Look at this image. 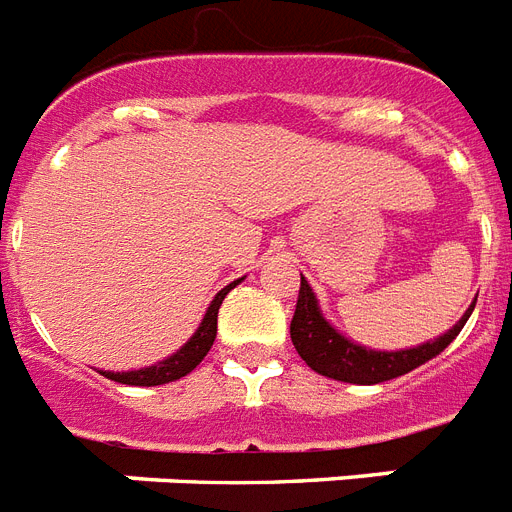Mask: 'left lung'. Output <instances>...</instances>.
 <instances>
[{
    "instance_id": "left-lung-1",
    "label": "left lung",
    "mask_w": 512,
    "mask_h": 512,
    "mask_svg": "<svg viewBox=\"0 0 512 512\" xmlns=\"http://www.w3.org/2000/svg\"><path fill=\"white\" fill-rule=\"evenodd\" d=\"M473 306H476V301L465 309L457 325H452L447 333L433 338V341H425L420 346H412V349L375 351L338 333L325 320L312 285L301 277L296 314H293V322H290V341L296 346L298 357L304 359L314 372H320L325 378L343 380V383L372 386V383L399 378L404 372L415 370V367L425 365L436 354H441L460 335L468 317L473 314Z\"/></svg>"
}]
</instances>
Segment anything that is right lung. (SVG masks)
Wrapping results in <instances>:
<instances>
[{
    "label": "right lung",
    "instance_id": "right-lung-1",
    "mask_svg": "<svg viewBox=\"0 0 512 512\" xmlns=\"http://www.w3.org/2000/svg\"><path fill=\"white\" fill-rule=\"evenodd\" d=\"M243 280V277H240ZM240 280L230 282L227 288H222L214 296V301L208 304L203 320H200L198 330L190 335V341L185 346H179L171 357L161 359L150 367H140V370H126V372H110L100 370V375H105L108 380H116V383H126V386H163V383H171V380L185 378L187 372H192L195 367L203 362L211 346H214L216 338V317H219V306H222L224 296L230 293L235 285H240Z\"/></svg>",
    "mask_w": 512,
    "mask_h": 512
}]
</instances>
